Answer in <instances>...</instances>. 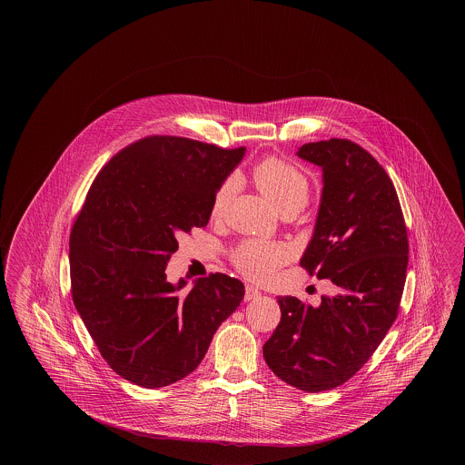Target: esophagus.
<instances>
[{"mask_svg":"<svg viewBox=\"0 0 465 465\" xmlns=\"http://www.w3.org/2000/svg\"><path fill=\"white\" fill-rule=\"evenodd\" d=\"M260 296H262V291H260V289H256L254 286H247V288H245L243 300H245V302H251V300H256V298H260Z\"/></svg>","mask_w":465,"mask_h":465,"instance_id":"34e87169","label":"esophagus"}]
</instances>
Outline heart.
Segmentation results:
<instances>
[{
    "label": "heart",
    "mask_w": 465,
    "mask_h": 465,
    "mask_svg": "<svg viewBox=\"0 0 465 465\" xmlns=\"http://www.w3.org/2000/svg\"><path fill=\"white\" fill-rule=\"evenodd\" d=\"M251 177L262 195L282 214L288 211H302L309 200V179L288 162L266 158L252 169ZM232 192L233 181L223 183L213 200V218L222 216ZM232 258L233 265L247 279L266 282L288 262L289 251L282 243L245 241L233 251Z\"/></svg>",
    "instance_id": "1"
}]
</instances>
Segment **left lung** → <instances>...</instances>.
<instances>
[{
	"instance_id": "obj_1",
	"label": "left lung",
	"mask_w": 465,
	"mask_h": 465,
	"mask_svg": "<svg viewBox=\"0 0 465 465\" xmlns=\"http://www.w3.org/2000/svg\"><path fill=\"white\" fill-rule=\"evenodd\" d=\"M296 155L322 169L315 228L300 265L336 291L319 307L281 296V322L263 357L289 385L322 392L352 378L396 321L408 235L391 177L359 144L307 143Z\"/></svg>"
}]
</instances>
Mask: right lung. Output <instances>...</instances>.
<instances>
[{
    "label": "right lung",
    "mask_w": 465,
    "mask_h": 465,
    "mask_svg": "<svg viewBox=\"0 0 465 465\" xmlns=\"http://www.w3.org/2000/svg\"><path fill=\"white\" fill-rule=\"evenodd\" d=\"M245 148L150 135L94 179L69 237L73 302L114 373L158 389L190 375L243 298L213 273L183 291L165 268L177 237L209 223L213 200Z\"/></svg>",
    "instance_id": "add662e5"
}]
</instances>
